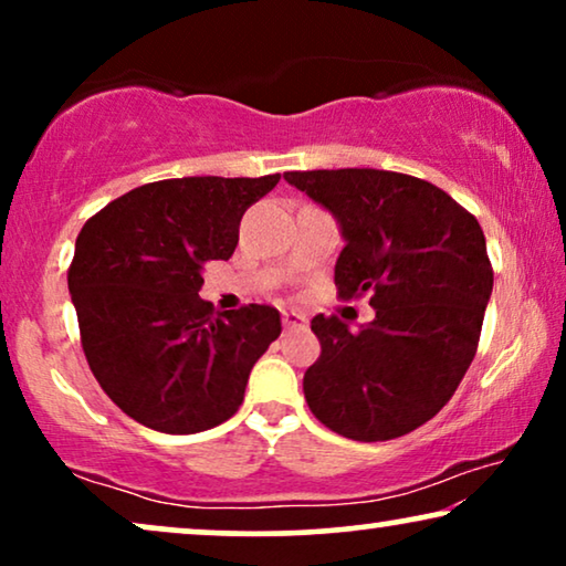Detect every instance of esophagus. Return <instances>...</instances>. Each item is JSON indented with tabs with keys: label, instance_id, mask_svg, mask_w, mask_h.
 I'll return each instance as SVG.
<instances>
[{
	"label": "esophagus",
	"instance_id": "34e87169",
	"mask_svg": "<svg viewBox=\"0 0 566 566\" xmlns=\"http://www.w3.org/2000/svg\"><path fill=\"white\" fill-rule=\"evenodd\" d=\"M283 327L285 329H304L306 327V316L296 314V312H283Z\"/></svg>",
	"mask_w": 566,
	"mask_h": 566
}]
</instances>
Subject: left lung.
Listing matches in <instances>:
<instances>
[{
  "mask_svg": "<svg viewBox=\"0 0 566 566\" xmlns=\"http://www.w3.org/2000/svg\"><path fill=\"white\" fill-rule=\"evenodd\" d=\"M283 177L339 221V298L370 293L376 308L358 332L335 314L314 316L322 355L304 374L308 409L360 443L407 436L448 405L476 355L492 296L484 231L412 175L353 167Z\"/></svg>",
  "mask_w": 566,
  "mask_h": 566,
  "instance_id": "left-lung-1",
  "label": "left lung"
}]
</instances>
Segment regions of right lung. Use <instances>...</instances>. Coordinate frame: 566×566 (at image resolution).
<instances>
[{
    "label": "right lung",
    "instance_id": "1",
    "mask_svg": "<svg viewBox=\"0 0 566 566\" xmlns=\"http://www.w3.org/2000/svg\"><path fill=\"white\" fill-rule=\"evenodd\" d=\"M265 177H177L142 185L76 237L69 291L84 358L103 391L146 428L190 436L227 422L250 370L281 335L273 306L216 314L198 296L211 260H229Z\"/></svg>",
    "mask_w": 566,
    "mask_h": 566
}]
</instances>
